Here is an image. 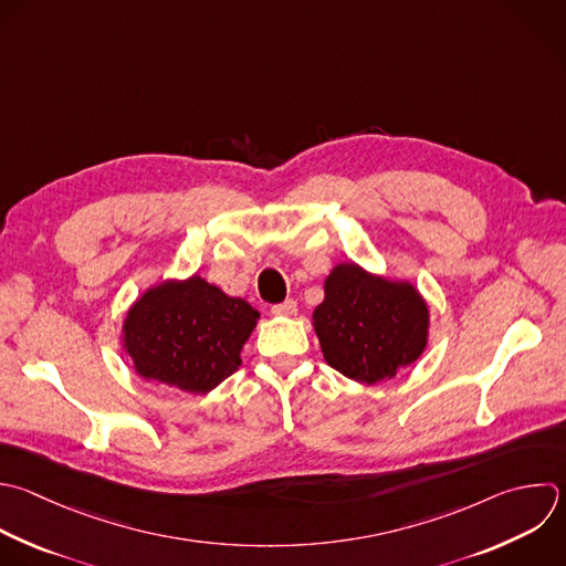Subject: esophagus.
I'll use <instances>...</instances> for the list:
<instances>
[{
  "label": "esophagus",
  "mask_w": 566,
  "mask_h": 566,
  "mask_svg": "<svg viewBox=\"0 0 566 566\" xmlns=\"http://www.w3.org/2000/svg\"><path fill=\"white\" fill-rule=\"evenodd\" d=\"M296 312H298V305H296V301H292V298L272 305V314H274V316H294Z\"/></svg>",
  "instance_id": "34e87169"
}]
</instances>
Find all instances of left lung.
<instances>
[{
	"mask_svg": "<svg viewBox=\"0 0 566 566\" xmlns=\"http://www.w3.org/2000/svg\"><path fill=\"white\" fill-rule=\"evenodd\" d=\"M312 312L323 358L343 376L376 385L416 363L429 343V305L411 281L336 263Z\"/></svg>",
	"mask_w": 566,
	"mask_h": 566,
	"instance_id": "left-lung-1",
	"label": "left lung"
}]
</instances>
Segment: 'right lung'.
I'll return each mask as SVG.
<instances>
[{
    "label": "right lung",
    "instance_id": "1",
    "mask_svg": "<svg viewBox=\"0 0 566 566\" xmlns=\"http://www.w3.org/2000/svg\"><path fill=\"white\" fill-rule=\"evenodd\" d=\"M261 314L203 276L150 285L126 312L122 349L148 382L208 394L241 365Z\"/></svg>",
    "mask_w": 566,
    "mask_h": 566
}]
</instances>
